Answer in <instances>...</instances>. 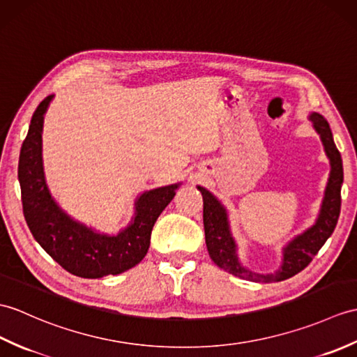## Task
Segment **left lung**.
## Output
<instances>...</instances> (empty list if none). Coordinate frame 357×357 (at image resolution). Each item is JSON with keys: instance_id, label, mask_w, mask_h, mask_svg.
<instances>
[{"instance_id": "obj_1", "label": "left lung", "mask_w": 357, "mask_h": 357, "mask_svg": "<svg viewBox=\"0 0 357 357\" xmlns=\"http://www.w3.org/2000/svg\"><path fill=\"white\" fill-rule=\"evenodd\" d=\"M309 120L324 146L327 158L330 161V175L326 185L324 197L319 208V214L312 227L301 234L295 236L291 242L283 248V260L281 266L273 273L252 272L242 266L237 254V243L231 233L228 211L219 199L208 190L197 185L204 199V229L205 243L211 260L223 271L233 275L254 283H273L283 281L301 272L312 261L314 255L333 234L336 223L341 213V187L344 182V169L341 153L336 149L333 134L327 120L318 112H310Z\"/></svg>"}]
</instances>
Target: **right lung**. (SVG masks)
<instances>
[{
    "mask_svg": "<svg viewBox=\"0 0 357 357\" xmlns=\"http://www.w3.org/2000/svg\"><path fill=\"white\" fill-rule=\"evenodd\" d=\"M54 96L45 97L33 114L24 139L18 179L22 211L36 242L73 275L102 278L134 268L147 254L156 219L176 195L178 184L141 193L129 225L117 234L98 233L66 214L50 193L43 164L44 115Z\"/></svg>",
    "mask_w": 357,
    "mask_h": 357,
    "instance_id": "add662e5",
    "label": "right lung"
}]
</instances>
